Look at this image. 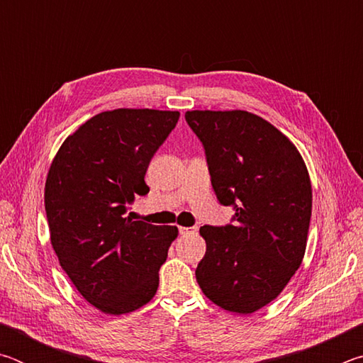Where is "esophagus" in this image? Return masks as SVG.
<instances>
[{"label": "esophagus", "instance_id": "34e87169", "mask_svg": "<svg viewBox=\"0 0 363 363\" xmlns=\"http://www.w3.org/2000/svg\"><path fill=\"white\" fill-rule=\"evenodd\" d=\"M196 227H179L181 235H190V233H195Z\"/></svg>", "mask_w": 363, "mask_h": 363}]
</instances>
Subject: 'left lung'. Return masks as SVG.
I'll list each match as a JSON object with an SVG mask.
<instances>
[{"label":"left lung","instance_id":"obj_1","mask_svg":"<svg viewBox=\"0 0 363 363\" xmlns=\"http://www.w3.org/2000/svg\"><path fill=\"white\" fill-rule=\"evenodd\" d=\"M187 125L203 144L220 205L233 224L203 225L206 253L195 277L214 304L251 314L274 301L304 257L312 187L296 147L245 110H192Z\"/></svg>","mask_w":363,"mask_h":363}]
</instances>
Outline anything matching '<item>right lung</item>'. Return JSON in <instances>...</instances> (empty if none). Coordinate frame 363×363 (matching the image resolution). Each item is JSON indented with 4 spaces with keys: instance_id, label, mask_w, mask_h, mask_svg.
<instances>
[{
    "instance_id": "right-lung-1",
    "label": "right lung",
    "mask_w": 363,
    "mask_h": 363,
    "mask_svg": "<svg viewBox=\"0 0 363 363\" xmlns=\"http://www.w3.org/2000/svg\"><path fill=\"white\" fill-rule=\"evenodd\" d=\"M177 120L169 110L102 112L64 140L49 168L52 248L82 296L106 314H128L157 293L177 227L133 220L126 205L149 194L147 168Z\"/></svg>"
}]
</instances>
